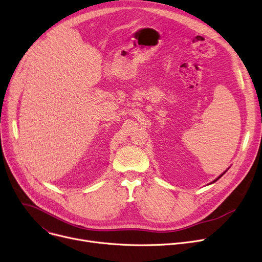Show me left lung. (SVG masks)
I'll return each instance as SVG.
<instances>
[{"label": "left lung", "mask_w": 262, "mask_h": 262, "mask_svg": "<svg viewBox=\"0 0 262 262\" xmlns=\"http://www.w3.org/2000/svg\"><path fill=\"white\" fill-rule=\"evenodd\" d=\"M226 171H227V170H226ZM226 171H225V172H224V173H223V174H222V175H220V176H219V177H217V178H216V180H215V181H213V183H214V182H216V181H217V180H219V178H221V177H222V176H223V175H224V174H225V173H226Z\"/></svg>", "instance_id": "8db88e82"}]
</instances>
